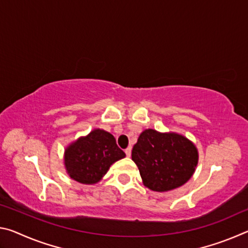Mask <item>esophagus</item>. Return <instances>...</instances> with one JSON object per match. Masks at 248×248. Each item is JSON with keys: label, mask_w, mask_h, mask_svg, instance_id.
<instances>
[{"label": "esophagus", "mask_w": 248, "mask_h": 248, "mask_svg": "<svg viewBox=\"0 0 248 248\" xmlns=\"http://www.w3.org/2000/svg\"><path fill=\"white\" fill-rule=\"evenodd\" d=\"M124 153H125V155H127L128 157H130V155H131V148H130V146H128V148L124 150Z\"/></svg>", "instance_id": "34e87169"}]
</instances>
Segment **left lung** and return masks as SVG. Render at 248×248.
I'll list each match as a JSON object with an SVG mask.
<instances>
[{"instance_id":"left-lung-1","label":"left lung","mask_w":248,"mask_h":248,"mask_svg":"<svg viewBox=\"0 0 248 248\" xmlns=\"http://www.w3.org/2000/svg\"><path fill=\"white\" fill-rule=\"evenodd\" d=\"M131 157L145 186L161 192L184 185L198 163V152L189 140L177 133H159L153 129L140 134Z\"/></svg>"}]
</instances>
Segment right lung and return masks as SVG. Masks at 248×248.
I'll return each mask as SVG.
<instances>
[{
  "mask_svg": "<svg viewBox=\"0 0 248 248\" xmlns=\"http://www.w3.org/2000/svg\"><path fill=\"white\" fill-rule=\"evenodd\" d=\"M124 156L112 134L95 129L66 149L64 162L71 178L82 184H95L112 163Z\"/></svg>",
  "mask_w": 248,
  "mask_h": 248,
  "instance_id": "right-lung-1",
  "label": "right lung"
}]
</instances>
